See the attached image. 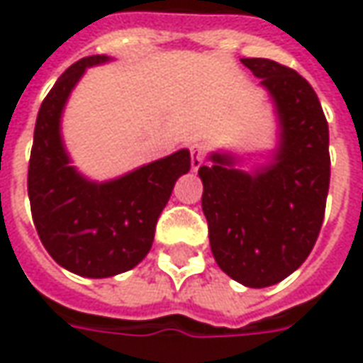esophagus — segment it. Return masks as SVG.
I'll list each match as a JSON object with an SVG mask.
<instances>
[{"mask_svg": "<svg viewBox=\"0 0 363 363\" xmlns=\"http://www.w3.org/2000/svg\"><path fill=\"white\" fill-rule=\"evenodd\" d=\"M204 155H206V149L202 143H192L190 145V164H192V171H199V167L204 161Z\"/></svg>", "mask_w": 363, "mask_h": 363, "instance_id": "obj_1", "label": "esophagus"}]
</instances>
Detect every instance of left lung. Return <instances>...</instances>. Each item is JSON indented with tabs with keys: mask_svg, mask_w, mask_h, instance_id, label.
Returning <instances> with one entry per match:
<instances>
[{
	"mask_svg": "<svg viewBox=\"0 0 363 363\" xmlns=\"http://www.w3.org/2000/svg\"><path fill=\"white\" fill-rule=\"evenodd\" d=\"M277 110L279 147L253 173L230 153H212L199 169L202 212L212 255L245 287H271L313 252L330 184L328 123L313 86L269 58H242Z\"/></svg>",
	"mask_w": 363,
	"mask_h": 363,
	"instance_id": "obj_1",
	"label": "left lung"
}]
</instances>
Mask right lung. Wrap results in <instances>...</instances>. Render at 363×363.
<instances>
[{
    "label": "right lung",
    "mask_w": 363,
    "mask_h": 363,
    "mask_svg": "<svg viewBox=\"0 0 363 363\" xmlns=\"http://www.w3.org/2000/svg\"><path fill=\"white\" fill-rule=\"evenodd\" d=\"M108 60L106 55L80 58L50 88L35 123L27 177L45 250L65 269L92 279L133 269L145 257L174 182L190 171L189 149L106 182L88 181L70 164L60 138L65 104L86 68Z\"/></svg>",
    "instance_id": "obj_1"
}]
</instances>
